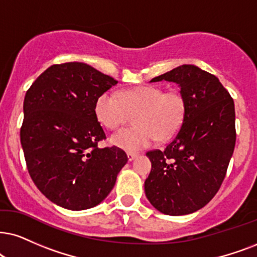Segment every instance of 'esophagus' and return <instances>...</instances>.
Masks as SVG:
<instances>
[{"label":"esophagus","instance_id":"obj_1","mask_svg":"<svg viewBox=\"0 0 257 257\" xmlns=\"http://www.w3.org/2000/svg\"><path fill=\"white\" fill-rule=\"evenodd\" d=\"M126 157H128L129 161H133L136 157H138V155H136L135 153H128V154H126Z\"/></svg>","mask_w":257,"mask_h":257}]
</instances>
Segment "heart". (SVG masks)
Instances as JSON below:
<instances>
[{"label": "heart", "mask_w": 257, "mask_h": 257, "mask_svg": "<svg viewBox=\"0 0 257 257\" xmlns=\"http://www.w3.org/2000/svg\"><path fill=\"white\" fill-rule=\"evenodd\" d=\"M97 118L106 128L116 129L131 115L136 126L115 133L110 142L126 152L151 147L155 140L165 142L174 138L183 124L186 102L179 91L164 92L159 86L142 85L123 91L122 95L106 91L96 100Z\"/></svg>", "instance_id": "b5f03b06"}]
</instances>
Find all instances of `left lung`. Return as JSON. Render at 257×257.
<instances>
[{"label":"left lung","instance_id":"8db88e82","mask_svg":"<svg viewBox=\"0 0 257 257\" xmlns=\"http://www.w3.org/2000/svg\"><path fill=\"white\" fill-rule=\"evenodd\" d=\"M178 84L186 102L181 128L164 151L148 152L145 181L149 203L161 213L183 216L206 205L219 190L236 142L235 104L213 74L181 65L151 83Z\"/></svg>","mask_w":257,"mask_h":257}]
</instances>
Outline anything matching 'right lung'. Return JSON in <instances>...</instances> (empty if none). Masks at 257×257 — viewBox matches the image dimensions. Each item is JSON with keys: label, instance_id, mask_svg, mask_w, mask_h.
I'll list each match as a JSON object with an SVG mask.
<instances>
[{"label": "right lung", "instance_id": "1", "mask_svg": "<svg viewBox=\"0 0 257 257\" xmlns=\"http://www.w3.org/2000/svg\"><path fill=\"white\" fill-rule=\"evenodd\" d=\"M117 83L72 61L52 65L26 92L20 138L28 172L40 192L64 209L102 203L128 161L122 149L97 146L105 134L96 100Z\"/></svg>", "mask_w": 257, "mask_h": 257}]
</instances>
